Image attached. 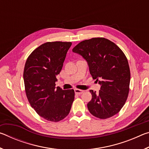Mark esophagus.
<instances>
[{"label":"esophagus","instance_id":"1","mask_svg":"<svg viewBox=\"0 0 149 149\" xmlns=\"http://www.w3.org/2000/svg\"><path fill=\"white\" fill-rule=\"evenodd\" d=\"M74 91H75V94H77V95H81V94H82V93H84V91L81 90V89H74Z\"/></svg>","mask_w":149,"mask_h":149}]
</instances>
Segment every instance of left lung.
I'll list each match as a JSON object with an SVG mask.
<instances>
[{
  "label": "left lung",
  "instance_id": "left-lung-1",
  "mask_svg": "<svg viewBox=\"0 0 149 149\" xmlns=\"http://www.w3.org/2000/svg\"><path fill=\"white\" fill-rule=\"evenodd\" d=\"M72 51L86 60L93 79L101 85L98 93L90 90L91 114L100 119L118 114L127 99L130 83L129 64L122 50L110 40L95 37L80 42Z\"/></svg>",
  "mask_w": 149,
  "mask_h": 149
}]
</instances>
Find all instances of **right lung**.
I'll return each instance as SVG.
<instances>
[{
	"mask_svg": "<svg viewBox=\"0 0 149 149\" xmlns=\"http://www.w3.org/2000/svg\"><path fill=\"white\" fill-rule=\"evenodd\" d=\"M71 42H47L29 55L24 71L25 90L31 107L44 119L57 122L69 114L74 89L55 87Z\"/></svg>",
	"mask_w": 149,
	"mask_h": 149,
	"instance_id": "1",
	"label": "right lung"
}]
</instances>
